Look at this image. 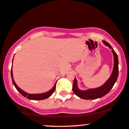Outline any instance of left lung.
Returning a JSON list of instances; mask_svg holds the SVG:
<instances>
[{
	"instance_id": "left-lung-1",
	"label": "left lung",
	"mask_w": 129,
	"mask_h": 129,
	"mask_svg": "<svg viewBox=\"0 0 129 129\" xmlns=\"http://www.w3.org/2000/svg\"><path fill=\"white\" fill-rule=\"evenodd\" d=\"M104 44L109 47L110 48L112 49V52L114 55V68H113V73L111 74L110 77L107 81L106 82L102 87H99L95 89H90L86 91L80 90L78 88L77 85V80L74 78V83L73 85V91L76 95L81 99L84 100H93L101 98L109 93L110 91L113 88L115 82H116L118 74V56L115 51L113 50V48L107 42L103 41Z\"/></svg>"
}]
</instances>
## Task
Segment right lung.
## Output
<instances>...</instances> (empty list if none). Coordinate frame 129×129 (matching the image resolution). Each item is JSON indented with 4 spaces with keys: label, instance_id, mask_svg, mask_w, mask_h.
I'll return each instance as SVG.
<instances>
[{
    "label": "right lung",
    "instance_id": "right-lung-1",
    "mask_svg": "<svg viewBox=\"0 0 129 129\" xmlns=\"http://www.w3.org/2000/svg\"><path fill=\"white\" fill-rule=\"evenodd\" d=\"M11 77H12V81H13V84H14L15 88L17 89V90H18L22 95L24 96L25 97H27V99H28L29 100H44V99H47V98L49 97L51 95H52V93L54 92V91L56 88V87H55L56 83H55V84L54 87H53V88L51 89L49 91L45 92V93L37 94H27V93H26V92H25V91H23V90H22L21 89H20L18 86H17V85L16 84V83H15V82L14 81V80H13V78L12 70V69H11Z\"/></svg>",
    "mask_w": 129,
    "mask_h": 129
}]
</instances>
